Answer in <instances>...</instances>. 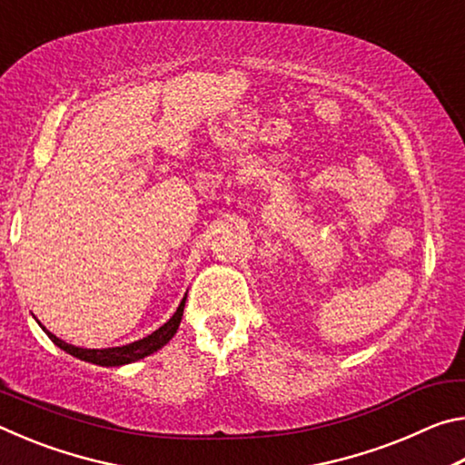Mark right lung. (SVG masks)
Returning <instances> with one entry per match:
<instances>
[{"label":"right lung","instance_id":"right-lung-1","mask_svg":"<svg viewBox=\"0 0 465 465\" xmlns=\"http://www.w3.org/2000/svg\"><path fill=\"white\" fill-rule=\"evenodd\" d=\"M184 303H186V295L183 297V302H180L178 310L174 312V316H172L166 324L157 328L155 332L147 334L145 338H141V341L123 344V346H110V349H82V346H74V344H67L65 341H61V338L49 332L45 326H41V328L45 330L46 336H49L51 341L59 346L61 351L69 352V355L75 359L85 361V363L100 365V367H121V365L135 363V361H139V359L153 355V352L160 351L163 344H168L172 341V336L176 334L180 322H183Z\"/></svg>","mask_w":465,"mask_h":465}]
</instances>
